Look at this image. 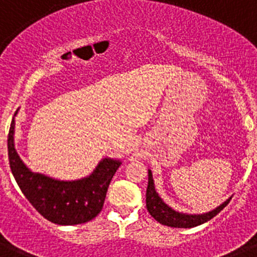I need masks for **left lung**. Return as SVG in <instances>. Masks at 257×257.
I'll list each match as a JSON object with an SVG mask.
<instances>
[{"mask_svg": "<svg viewBox=\"0 0 257 257\" xmlns=\"http://www.w3.org/2000/svg\"><path fill=\"white\" fill-rule=\"evenodd\" d=\"M231 197L226 199L222 205L216 207L215 210L210 212L201 213V215H188V213L178 212V211L172 210L170 206H167L162 201L158 193L156 192L153 181V175L151 170H148V188H147V208L149 213L161 222L162 225L171 226V228H194L197 225H201L203 222H207L212 217H215L222 208L225 207L230 202Z\"/></svg>", "mask_w": 257, "mask_h": 257, "instance_id": "left-lung-1", "label": "left lung"}]
</instances>
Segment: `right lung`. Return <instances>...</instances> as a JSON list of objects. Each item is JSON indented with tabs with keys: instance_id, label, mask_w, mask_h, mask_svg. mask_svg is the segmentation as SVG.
Returning <instances> with one entry per match:
<instances>
[{
	"instance_id": "1",
	"label": "right lung",
	"mask_w": 257,
	"mask_h": 257,
	"mask_svg": "<svg viewBox=\"0 0 257 257\" xmlns=\"http://www.w3.org/2000/svg\"><path fill=\"white\" fill-rule=\"evenodd\" d=\"M14 133L15 119L13 118L8 138L11 172L23 194L45 219L58 225H76L99 215L109 184L121 166V161L103 158L87 178L73 181L56 180L44 174L32 172L24 165L15 149Z\"/></svg>"
}]
</instances>
